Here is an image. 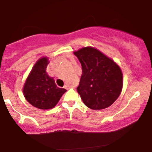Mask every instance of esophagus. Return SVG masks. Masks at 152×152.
I'll return each instance as SVG.
<instances>
[{
  "mask_svg": "<svg viewBox=\"0 0 152 152\" xmlns=\"http://www.w3.org/2000/svg\"><path fill=\"white\" fill-rule=\"evenodd\" d=\"M64 88H66V89H68V88H70V86H69V85H67V84H66L65 85V86H64Z\"/></svg>",
  "mask_w": 152,
  "mask_h": 152,
  "instance_id": "esophagus-1",
  "label": "esophagus"
}]
</instances>
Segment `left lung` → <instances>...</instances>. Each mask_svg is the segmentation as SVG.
I'll use <instances>...</instances> for the list:
<instances>
[{
	"label": "left lung",
	"mask_w": 152,
	"mask_h": 152,
	"mask_svg": "<svg viewBox=\"0 0 152 152\" xmlns=\"http://www.w3.org/2000/svg\"><path fill=\"white\" fill-rule=\"evenodd\" d=\"M82 67L77 91L87 107L104 109L114 103L121 94L123 76L114 61L91 47L74 52Z\"/></svg>",
	"instance_id": "left-lung-1"
}]
</instances>
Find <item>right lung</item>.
Here are the masks:
<instances>
[{
    "instance_id": "right-lung-1",
    "label": "right lung",
    "mask_w": 152,
    "mask_h": 152,
    "mask_svg": "<svg viewBox=\"0 0 152 152\" xmlns=\"http://www.w3.org/2000/svg\"><path fill=\"white\" fill-rule=\"evenodd\" d=\"M48 63L46 57L39 59L34 65L23 87L26 100L40 109L53 108L66 91L65 88H58L53 78L47 74L46 70Z\"/></svg>"
}]
</instances>
